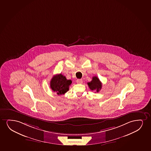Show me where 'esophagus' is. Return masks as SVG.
Listing matches in <instances>:
<instances>
[{
	"mask_svg": "<svg viewBox=\"0 0 151 151\" xmlns=\"http://www.w3.org/2000/svg\"><path fill=\"white\" fill-rule=\"evenodd\" d=\"M76 82L77 83H82V79H77V80L76 81Z\"/></svg>",
	"mask_w": 151,
	"mask_h": 151,
	"instance_id": "obj_1",
	"label": "esophagus"
}]
</instances>
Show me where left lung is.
Masks as SVG:
<instances>
[{"instance_id": "8db88e82", "label": "left lung", "mask_w": 151, "mask_h": 151, "mask_svg": "<svg viewBox=\"0 0 151 151\" xmlns=\"http://www.w3.org/2000/svg\"><path fill=\"white\" fill-rule=\"evenodd\" d=\"M88 87L92 91H96V92L99 91L102 88V83L97 76L93 77L91 81L88 83Z\"/></svg>"}]
</instances>
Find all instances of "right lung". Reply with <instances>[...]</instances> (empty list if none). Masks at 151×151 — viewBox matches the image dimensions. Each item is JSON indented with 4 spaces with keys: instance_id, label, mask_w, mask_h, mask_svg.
I'll use <instances>...</instances> for the list:
<instances>
[{
    "instance_id": "1",
    "label": "right lung",
    "mask_w": 151,
    "mask_h": 151,
    "mask_svg": "<svg viewBox=\"0 0 151 151\" xmlns=\"http://www.w3.org/2000/svg\"><path fill=\"white\" fill-rule=\"evenodd\" d=\"M72 81L68 80L61 74L56 75L53 77L50 81V88L53 92L57 93V95H63L68 92Z\"/></svg>"
}]
</instances>
